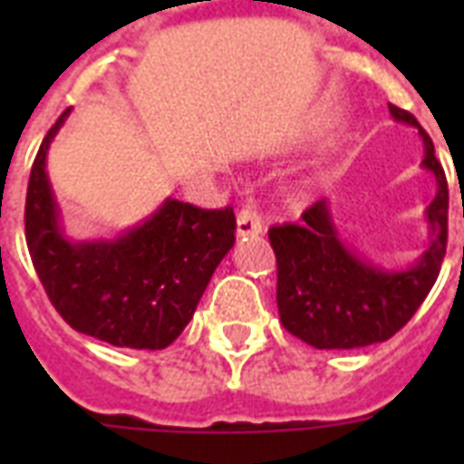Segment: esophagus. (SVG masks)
<instances>
[{
	"mask_svg": "<svg viewBox=\"0 0 464 464\" xmlns=\"http://www.w3.org/2000/svg\"><path fill=\"white\" fill-rule=\"evenodd\" d=\"M265 231V224H262L260 214L255 209V204H246L243 209L238 211V218H236V233L238 238H250V236H260Z\"/></svg>",
	"mask_w": 464,
	"mask_h": 464,
	"instance_id": "obj_1",
	"label": "esophagus"
}]
</instances>
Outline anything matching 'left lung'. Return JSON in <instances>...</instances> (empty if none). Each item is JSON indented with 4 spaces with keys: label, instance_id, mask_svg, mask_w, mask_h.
<instances>
[{
    "label": "left lung",
    "instance_id": "8db88e82",
    "mask_svg": "<svg viewBox=\"0 0 464 464\" xmlns=\"http://www.w3.org/2000/svg\"><path fill=\"white\" fill-rule=\"evenodd\" d=\"M388 108L395 122L417 130L424 144L421 168L436 178V197L424 211L429 226L424 253L397 269L368 262L342 236L330 199L313 204L301 224L269 228L282 324L315 349H359L392 337L424 304L446 257V173L417 118L392 103Z\"/></svg>",
    "mask_w": 464,
    "mask_h": 464
}]
</instances>
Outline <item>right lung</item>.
Segmentation results:
<instances>
[{
	"label": "right lung",
	"instance_id": "1",
	"mask_svg": "<svg viewBox=\"0 0 464 464\" xmlns=\"http://www.w3.org/2000/svg\"><path fill=\"white\" fill-rule=\"evenodd\" d=\"M69 112L47 132L31 168L25 243L33 267L76 332L112 346L166 349L236 243L233 209H197L166 197L141 224L112 238H72L47 175V151Z\"/></svg>",
	"mask_w": 464,
	"mask_h": 464
}]
</instances>
